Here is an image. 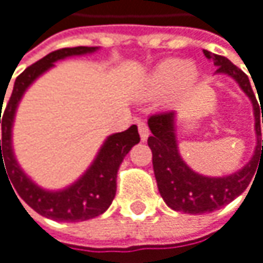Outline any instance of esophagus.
<instances>
[{
    "mask_svg": "<svg viewBox=\"0 0 263 263\" xmlns=\"http://www.w3.org/2000/svg\"><path fill=\"white\" fill-rule=\"evenodd\" d=\"M139 133H140V137H142L143 142L149 137V127H148V124L145 121H140L139 123Z\"/></svg>",
    "mask_w": 263,
    "mask_h": 263,
    "instance_id": "1",
    "label": "esophagus"
}]
</instances>
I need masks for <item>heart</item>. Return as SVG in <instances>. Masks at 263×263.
Wrapping results in <instances>:
<instances>
[{
	"instance_id": "1",
	"label": "heart",
	"mask_w": 263,
	"mask_h": 263,
	"mask_svg": "<svg viewBox=\"0 0 263 263\" xmlns=\"http://www.w3.org/2000/svg\"><path fill=\"white\" fill-rule=\"evenodd\" d=\"M199 78V69L193 63L168 58L159 63L145 81L148 95H162L168 90H186Z\"/></svg>"
}]
</instances>
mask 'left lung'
I'll return each instance as SVG.
<instances>
[{
    "label": "left lung",
    "mask_w": 263,
    "mask_h": 263,
    "mask_svg": "<svg viewBox=\"0 0 263 263\" xmlns=\"http://www.w3.org/2000/svg\"><path fill=\"white\" fill-rule=\"evenodd\" d=\"M203 53L208 60L214 61V66H217L216 73L230 75L251 100L256 118L254 129L257 145L251 160L237 173L225 177H206L194 173L179 154L176 139V112L165 110L151 115L148 120V126L153 134L148 139V145L153 151V166L159 193L170 208L188 214L211 213L233 202L247 190L250 180L254 177L257 163L263 160L260 109L248 77L228 58L211 53L208 50H203Z\"/></svg>",
    "instance_id": "left-lung-1"
}]
</instances>
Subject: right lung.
Listing matches in <instances>:
<instances>
[{"label": "right lung", "instance_id": "add662e5", "mask_svg": "<svg viewBox=\"0 0 263 263\" xmlns=\"http://www.w3.org/2000/svg\"><path fill=\"white\" fill-rule=\"evenodd\" d=\"M98 47H64L50 52L40 61L29 66L15 80L12 95L1 117L0 123L3 137L0 140V182L1 176L11 179L9 185L14 186L15 196H20L38 214L58 220V222H83L103 214L112 203L117 191L118 168L134 145L140 142L139 129L133 124L123 133L112 134L100 148L95 160L89 170L70 186L60 191H47L35 185L18 165L12 149V126L16 107L27 90V87L46 70L55 66V61L67 57L86 55L95 52ZM1 101L3 97H1ZM3 109V104L0 106ZM20 200V199H18Z\"/></svg>", "mask_w": 263, "mask_h": 263}]
</instances>
